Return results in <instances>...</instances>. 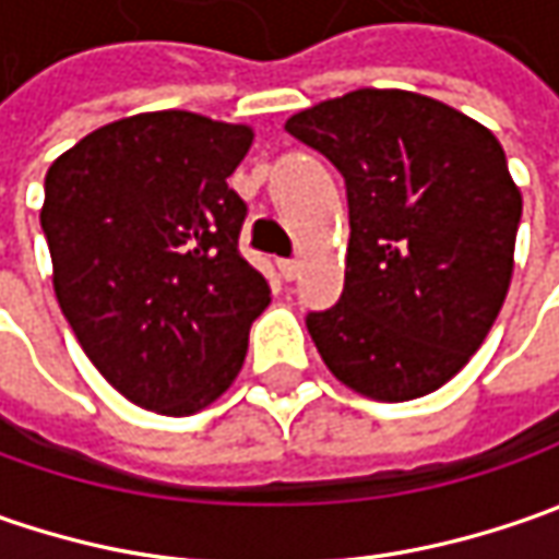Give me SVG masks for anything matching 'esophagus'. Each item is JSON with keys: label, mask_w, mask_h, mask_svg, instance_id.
<instances>
[{"label": "esophagus", "mask_w": 559, "mask_h": 559, "mask_svg": "<svg viewBox=\"0 0 559 559\" xmlns=\"http://www.w3.org/2000/svg\"><path fill=\"white\" fill-rule=\"evenodd\" d=\"M276 267H280V276H283V280L289 283V280H295V276H298L301 264H298V261H280Z\"/></svg>", "instance_id": "esophagus-1"}]
</instances>
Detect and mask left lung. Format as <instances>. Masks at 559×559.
Returning a JSON list of instances; mask_svg holds the SVG:
<instances>
[{
  "label": "left lung",
  "instance_id": "8db88e82",
  "mask_svg": "<svg viewBox=\"0 0 559 559\" xmlns=\"http://www.w3.org/2000/svg\"><path fill=\"white\" fill-rule=\"evenodd\" d=\"M286 130L348 192L345 289L308 313L323 364L373 401L436 392L476 355L510 289L523 195L501 142L404 90H355Z\"/></svg>",
  "mask_w": 559,
  "mask_h": 559
}]
</instances>
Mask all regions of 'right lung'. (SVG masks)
Here are the masks:
<instances>
[{
	"mask_svg": "<svg viewBox=\"0 0 559 559\" xmlns=\"http://www.w3.org/2000/svg\"><path fill=\"white\" fill-rule=\"evenodd\" d=\"M251 140L246 123L148 111L93 130L46 174L55 298L98 373L145 411L189 417L224 395L270 305L226 183Z\"/></svg>",
	"mask_w": 559,
	"mask_h": 559,
	"instance_id": "add662e5",
	"label": "right lung"
}]
</instances>
